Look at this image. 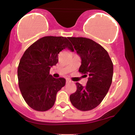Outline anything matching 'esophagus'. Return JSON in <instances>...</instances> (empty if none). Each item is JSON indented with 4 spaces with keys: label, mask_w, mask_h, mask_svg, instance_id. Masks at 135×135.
<instances>
[{
    "label": "esophagus",
    "mask_w": 135,
    "mask_h": 135,
    "mask_svg": "<svg viewBox=\"0 0 135 135\" xmlns=\"http://www.w3.org/2000/svg\"><path fill=\"white\" fill-rule=\"evenodd\" d=\"M71 83V81L70 80H69V79H66V84H69V83Z\"/></svg>",
    "instance_id": "34e87169"
}]
</instances>
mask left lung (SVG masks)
I'll use <instances>...</instances> for the list:
<instances>
[{
    "label": "left lung",
    "instance_id": "8db88e82",
    "mask_svg": "<svg viewBox=\"0 0 135 135\" xmlns=\"http://www.w3.org/2000/svg\"><path fill=\"white\" fill-rule=\"evenodd\" d=\"M68 38L81 59L79 71L89 75L85 86L76 83L77 91L70 96V100L79 110H91L107 94L112 84L113 63L107 51L93 40L84 37Z\"/></svg>",
    "mask_w": 135,
    "mask_h": 135
}]
</instances>
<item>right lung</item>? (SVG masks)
<instances>
[{"instance_id": "add662e5", "label": "right lung", "mask_w": 135, "mask_h": 135, "mask_svg": "<svg viewBox=\"0 0 135 135\" xmlns=\"http://www.w3.org/2000/svg\"><path fill=\"white\" fill-rule=\"evenodd\" d=\"M74 51L72 44L63 37L47 36L29 47L18 68L20 89L31 108L44 112L55 104L56 94L65 85L64 78H54L51 67L58 62L59 52L64 49Z\"/></svg>"}]
</instances>
